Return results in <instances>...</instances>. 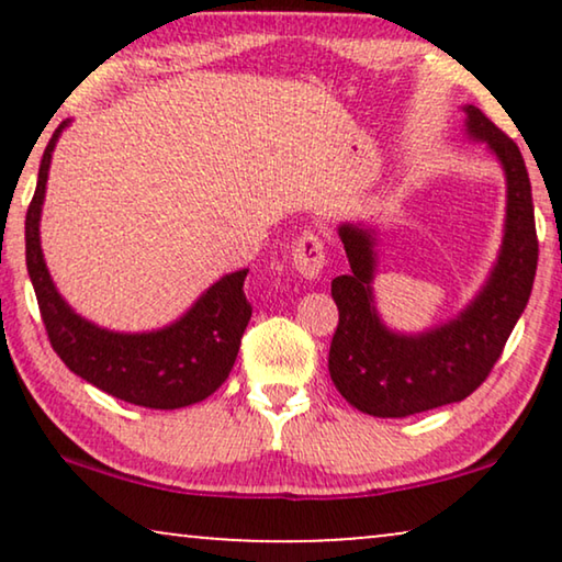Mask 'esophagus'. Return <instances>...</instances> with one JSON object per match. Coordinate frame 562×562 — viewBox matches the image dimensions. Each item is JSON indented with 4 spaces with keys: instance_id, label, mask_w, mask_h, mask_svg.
<instances>
[{
    "instance_id": "1",
    "label": "esophagus",
    "mask_w": 562,
    "mask_h": 562,
    "mask_svg": "<svg viewBox=\"0 0 562 562\" xmlns=\"http://www.w3.org/2000/svg\"><path fill=\"white\" fill-rule=\"evenodd\" d=\"M291 263L304 279H319L322 271H325L327 263V252H325V243L317 233L306 229L296 237V243L291 245Z\"/></svg>"
}]
</instances>
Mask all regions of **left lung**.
<instances>
[{"instance_id":"left-lung-1","label":"left lung","mask_w":562,"mask_h":562,"mask_svg":"<svg viewBox=\"0 0 562 562\" xmlns=\"http://www.w3.org/2000/svg\"><path fill=\"white\" fill-rule=\"evenodd\" d=\"M465 112L468 133L486 143L506 171V233L488 283L458 319L417 337L389 333L373 310V237L340 227L350 273L333 281L340 322L327 363L335 389L371 417L402 419L471 396L502 358L532 294L540 245L525 158L479 106Z\"/></svg>"}]
</instances>
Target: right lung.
Wrapping results in <instances>:
<instances>
[{"mask_svg":"<svg viewBox=\"0 0 562 562\" xmlns=\"http://www.w3.org/2000/svg\"><path fill=\"white\" fill-rule=\"evenodd\" d=\"M66 122L45 145L33 202L25 217V260L50 348L68 371L114 398L148 409H181L214 394L233 371L252 306L243 283L248 271L229 273L171 327L158 333L120 335L74 314L53 286L41 250V206L50 153Z\"/></svg>","mask_w":562,"mask_h":562,"instance_id":"1","label":"right lung"}]
</instances>
